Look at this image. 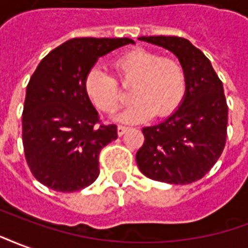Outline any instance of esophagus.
<instances>
[{
  "instance_id": "34e87169",
  "label": "esophagus",
  "mask_w": 248,
  "mask_h": 248,
  "mask_svg": "<svg viewBox=\"0 0 248 248\" xmlns=\"http://www.w3.org/2000/svg\"><path fill=\"white\" fill-rule=\"evenodd\" d=\"M126 131H128V126H124V125L117 126V135H119V136H123Z\"/></svg>"
}]
</instances>
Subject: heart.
Here are the masks:
<instances>
[{
  "label": "heart",
  "instance_id": "obj_1",
  "mask_svg": "<svg viewBox=\"0 0 248 248\" xmlns=\"http://www.w3.org/2000/svg\"><path fill=\"white\" fill-rule=\"evenodd\" d=\"M112 66L123 86H132L133 102L117 115L119 122L140 123L153 113L166 116L185 96V68L174 58L161 57L145 48H133L119 55ZM84 90L90 100L107 113L115 112L123 103L116 79L100 68H92L87 74Z\"/></svg>",
  "mask_w": 248,
  "mask_h": 248
}]
</instances>
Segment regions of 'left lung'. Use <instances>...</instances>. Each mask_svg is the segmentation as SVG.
<instances>
[{"label": "left lung", "instance_id": "left-lung-1", "mask_svg": "<svg viewBox=\"0 0 248 248\" xmlns=\"http://www.w3.org/2000/svg\"><path fill=\"white\" fill-rule=\"evenodd\" d=\"M173 52L186 72V93L170 116L144 126L136 161L144 176L171 185L201 180L223 152L227 104L223 86L205 54L178 37H140Z\"/></svg>", "mask_w": 248, "mask_h": 248}]
</instances>
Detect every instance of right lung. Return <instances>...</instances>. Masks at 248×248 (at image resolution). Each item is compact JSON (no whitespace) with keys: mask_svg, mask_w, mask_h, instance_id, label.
Here are the masks:
<instances>
[{"mask_svg":"<svg viewBox=\"0 0 248 248\" xmlns=\"http://www.w3.org/2000/svg\"><path fill=\"white\" fill-rule=\"evenodd\" d=\"M129 38H74L43 58L26 88L22 141L32 176L71 193L99 176V153L117 139L115 124L99 125L84 80L99 58L133 45Z\"/></svg>","mask_w":248,"mask_h":248,"instance_id":"right-lung-1","label":"right lung"}]
</instances>
